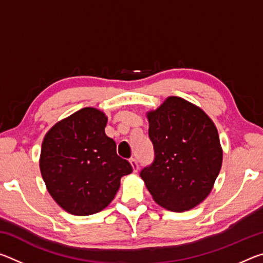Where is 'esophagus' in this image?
I'll use <instances>...</instances> for the list:
<instances>
[{
  "instance_id": "1",
  "label": "esophagus",
  "mask_w": 263,
  "mask_h": 263,
  "mask_svg": "<svg viewBox=\"0 0 263 263\" xmlns=\"http://www.w3.org/2000/svg\"><path fill=\"white\" fill-rule=\"evenodd\" d=\"M130 163H131V167L133 169V172L137 173L138 172V162H137V160L133 159V158L130 159Z\"/></svg>"
}]
</instances>
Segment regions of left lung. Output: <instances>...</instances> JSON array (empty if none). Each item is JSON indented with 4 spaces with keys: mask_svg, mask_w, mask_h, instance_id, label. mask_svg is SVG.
I'll list each match as a JSON object with an SVG mask.
<instances>
[{
    "mask_svg": "<svg viewBox=\"0 0 263 263\" xmlns=\"http://www.w3.org/2000/svg\"><path fill=\"white\" fill-rule=\"evenodd\" d=\"M146 117L155 158L140 177L160 206L175 212L194 209L210 195L221 168L215 123L179 96H168Z\"/></svg>",
    "mask_w": 263,
    "mask_h": 263,
    "instance_id": "left-lung-1",
    "label": "left lung"
}]
</instances>
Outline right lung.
<instances>
[{"instance_id": "obj_1", "label": "right lung", "mask_w": 263, "mask_h": 263, "mask_svg": "<svg viewBox=\"0 0 263 263\" xmlns=\"http://www.w3.org/2000/svg\"><path fill=\"white\" fill-rule=\"evenodd\" d=\"M108 117L87 106L55 123L42 142L39 168L48 194L65 211L94 215L112 202L121 179L132 173L105 135Z\"/></svg>"}]
</instances>
